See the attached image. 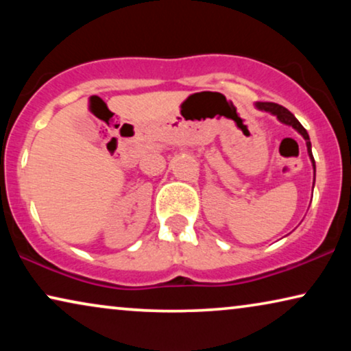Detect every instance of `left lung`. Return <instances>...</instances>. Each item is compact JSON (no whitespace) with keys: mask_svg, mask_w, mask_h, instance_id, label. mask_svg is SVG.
I'll use <instances>...</instances> for the list:
<instances>
[{"mask_svg":"<svg viewBox=\"0 0 351 351\" xmlns=\"http://www.w3.org/2000/svg\"><path fill=\"white\" fill-rule=\"evenodd\" d=\"M256 107L258 110H265V112H270L271 114H275V117L280 119L281 123L285 124H289V126H292L295 129L297 132L300 134L302 137L305 138L306 142V150H308V155H310V160L311 162H313V169H316L315 167V160H313V153H311V143H310V137H308V132L305 131V128L302 126V124L299 123V119H297L294 114H292L289 110L282 107V105H278V104H273V102H257ZM315 185V182H313Z\"/></svg>","mask_w":351,"mask_h":351,"instance_id":"1","label":"left lung"}]
</instances>
